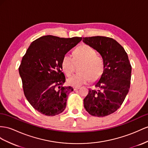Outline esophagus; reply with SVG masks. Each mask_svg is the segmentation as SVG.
<instances>
[{"label": "esophagus", "instance_id": "esophagus-1", "mask_svg": "<svg viewBox=\"0 0 148 148\" xmlns=\"http://www.w3.org/2000/svg\"><path fill=\"white\" fill-rule=\"evenodd\" d=\"M73 89H74V90H78V89H80V87H74Z\"/></svg>", "mask_w": 148, "mask_h": 148}]
</instances>
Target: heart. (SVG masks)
Returning a JSON list of instances; mask_svg holds the SVG:
<instances>
[{"label":"heart","mask_w":148,"mask_h":148,"mask_svg":"<svg viewBox=\"0 0 148 148\" xmlns=\"http://www.w3.org/2000/svg\"><path fill=\"white\" fill-rule=\"evenodd\" d=\"M75 62H82L79 68L80 73L73 75L67 79L71 86L79 87L86 84L90 80L94 82L103 75L104 64L103 59L96 55L94 49L87 44L79 45L73 52ZM74 60L69 55H65L61 60V67L67 76L74 71Z\"/></svg>","instance_id":"heart-1"}]
</instances>
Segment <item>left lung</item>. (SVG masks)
Returning a JSON list of instances; mask_svg holds the SVG:
<instances>
[{"instance_id":"1","label":"left lung","mask_w":148,"mask_h":148,"mask_svg":"<svg viewBox=\"0 0 148 148\" xmlns=\"http://www.w3.org/2000/svg\"><path fill=\"white\" fill-rule=\"evenodd\" d=\"M82 41L99 53L104 69L96 84L98 90L89 89L84 106L90 115L104 117L114 112L124 102L130 88L131 66L124 49L110 37H83Z\"/></svg>"}]
</instances>
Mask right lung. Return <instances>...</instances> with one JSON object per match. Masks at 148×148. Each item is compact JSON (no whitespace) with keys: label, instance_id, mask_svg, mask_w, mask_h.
<instances>
[{"label":"right lung","instance_id":"1","mask_svg":"<svg viewBox=\"0 0 148 148\" xmlns=\"http://www.w3.org/2000/svg\"><path fill=\"white\" fill-rule=\"evenodd\" d=\"M82 37L44 36L33 41L18 68L26 99L36 110L48 116L59 114L67 104L71 86H63L66 77L61 60Z\"/></svg>","mask_w":148,"mask_h":148}]
</instances>
